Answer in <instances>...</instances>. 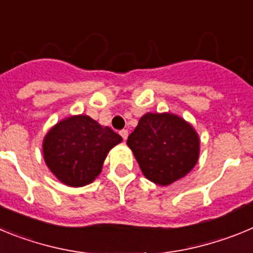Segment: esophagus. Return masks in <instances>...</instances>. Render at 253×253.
Instances as JSON below:
<instances>
[{
  "mask_svg": "<svg viewBox=\"0 0 253 253\" xmlns=\"http://www.w3.org/2000/svg\"><path fill=\"white\" fill-rule=\"evenodd\" d=\"M120 135H122V137H123V139L126 140V138H128V130H125V129L120 130Z\"/></svg>",
  "mask_w": 253,
  "mask_h": 253,
  "instance_id": "obj_1",
  "label": "esophagus"
}]
</instances>
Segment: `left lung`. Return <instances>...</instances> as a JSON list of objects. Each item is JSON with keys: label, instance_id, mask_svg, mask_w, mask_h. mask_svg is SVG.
Masks as SVG:
<instances>
[{"label": "left lung", "instance_id": "left-lung-1", "mask_svg": "<svg viewBox=\"0 0 253 253\" xmlns=\"http://www.w3.org/2000/svg\"><path fill=\"white\" fill-rule=\"evenodd\" d=\"M126 144L143 175L160 186L185 177L200 154V138L195 128L171 113L144 114Z\"/></svg>", "mask_w": 253, "mask_h": 253}]
</instances>
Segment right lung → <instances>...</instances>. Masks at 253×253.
<instances>
[{"mask_svg":"<svg viewBox=\"0 0 253 253\" xmlns=\"http://www.w3.org/2000/svg\"><path fill=\"white\" fill-rule=\"evenodd\" d=\"M123 140L88 115H71L53 125L43 139V157L53 175L71 187L91 184L111 148Z\"/></svg>","mask_w":253,"mask_h":253,"instance_id":"obj_1","label":"right lung"}]
</instances>
